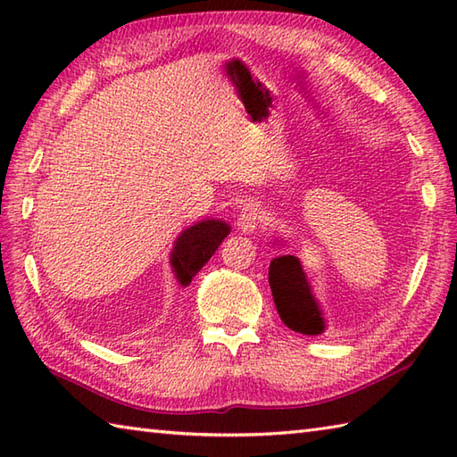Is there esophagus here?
I'll return each instance as SVG.
<instances>
[{"mask_svg":"<svg viewBox=\"0 0 457 457\" xmlns=\"http://www.w3.org/2000/svg\"><path fill=\"white\" fill-rule=\"evenodd\" d=\"M259 204L255 200H245L244 208H241L237 216V228L244 231V234H253L259 226Z\"/></svg>","mask_w":457,"mask_h":457,"instance_id":"34e87169","label":"esophagus"}]
</instances>
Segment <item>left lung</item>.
<instances>
[{"mask_svg": "<svg viewBox=\"0 0 457 457\" xmlns=\"http://www.w3.org/2000/svg\"><path fill=\"white\" fill-rule=\"evenodd\" d=\"M280 241H277V245ZM269 285L273 290L277 312L293 332L318 336L326 332V318L316 300L300 259L278 253L270 261Z\"/></svg>", "mask_w": 457, "mask_h": 457, "instance_id": "1", "label": "left lung"}]
</instances>
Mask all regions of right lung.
<instances>
[{"label":"right lung","instance_id":"add662e5","mask_svg":"<svg viewBox=\"0 0 457 457\" xmlns=\"http://www.w3.org/2000/svg\"><path fill=\"white\" fill-rule=\"evenodd\" d=\"M229 223L206 218L187 228L177 237L170 251V267L182 288L192 283V278L216 253V249L229 236Z\"/></svg>","mask_w":457,"mask_h":457}]
</instances>
